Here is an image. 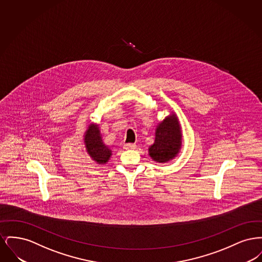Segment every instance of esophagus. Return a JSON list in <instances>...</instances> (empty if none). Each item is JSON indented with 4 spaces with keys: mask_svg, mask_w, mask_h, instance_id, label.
Instances as JSON below:
<instances>
[{
    "mask_svg": "<svg viewBox=\"0 0 262 262\" xmlns=\"http://www.w3.org/2000/svg\"><path fill=\"white\" fill-rule=\"evenodd\" d=\"M124 148L126 150L136 149L137 148V144H135V143H125V145H124Z\"/></svg>",
    "mask_w": 262,
    "mask_h": 262,
    "instance_id": "34e87169",
    "label": "esophagus"
}]
</instances>
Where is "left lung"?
<instances>
[{"instance_id":"1","label":"left lung","mask_w":262,"mask_h":262,"mask_svg":"<svg viewBox=\"0 0 262 262\" xmlns=\"http://www.w3.org/2000/svg\"><path fill=\"white\" fill-rule=\"evenodd\" d=\"M182 147V130L174 114L166 117L155 129V140L148 149L153 161L166 163L179 154Z\"/></svg>"}]
</instances>
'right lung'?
<instances>
[{
	"label": "right lung",
	"instance_id": "1",
	"mask_svg": "<svg viewBox=\"0 0 262 262\" xmlns=\"http://www.w3.org/2000/svg\"><path fill=\"white\" fill-rule=\"evenodd\" d=\"M84 144L89 156L98 164H106L112 156V150L107 146L100 133L99 125L90 124L84 133Z\"/></svg>",
	"mask_w": 262,
	"mask_h": 262
}]
</instances>
